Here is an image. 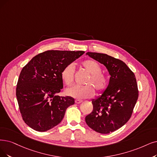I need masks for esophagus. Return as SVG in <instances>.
Wrapping results in <instances>:
<instances>
[{"mask_svg": "<svg viewBox=\"0 0 157 157\" xmlns=\"http://www.w3.org/2000/svg\"><path fill=\"white\" fill-rule=\"evenodd\" d=\"M75 103L76 104H80V103H81L82 102V100H78V99H77V100H75Z\"/></svg>", "mask_w": 157, "mask_h": 157, "instance_id": "34e87169", "label": "esophagus"}]
</instances>
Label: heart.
<instances>
[{
    "label": "heart",
    "mask_w": 157,
    "mask_h": 157,
    "mask_svg": "<svg viewBox=\"0 0 157 157\" xmlns=\"http://www.w3.org/2000/svg\"><path fill=\"white\" fill-rule=\"evenodd\" d=\"M81 66L89 74L86 80L84 86H74L67 90L69 96L76 98H91L95 95V88L98 93H103L107 88L108 79L105 75L101 72L102 67L98 62L93 59L85 60L81 62ZM75 67L73 64H68L64 67L60 73L63 83L67 86L73 85L74 82Z\"/></svg>",
    "instance_id": "b5f03b06"
}]
</instances>
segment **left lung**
Segmentation results:
<instances>
[{
  "instance_id": "obj_1",
  "label": "left lung",
  "mask_w": 157,
  "mask_h": 157,
  "mask_svg": "<svg viewBox=\"0 0 157 157\" xmlns=\"http://www.w3.org/2000/svg\"><path fill=\"white\" fill-rule=\"evenodd\" d=\"M86 55L104 64L111 75L108 87L101 96L92 100L93 109L85 118L90 128L108 134L123 126L132 115L139 97L136 80L123 61L104 53Z\"/></svg>"
}]
</instances>
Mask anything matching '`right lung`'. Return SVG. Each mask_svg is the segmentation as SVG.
<instances>
[{
    "label": "right lung",
    "instance_id": "add662e5",
    "mask_svg": "<svg viewBox=\"0 0 157 157\" xmlns=\"http://www.w3.org/2000/svg\"><path fill=\"white\" fill-rule=\"evenodd\" d=\"M84 53L48 50L35 56L22 68L16 96L23 121L31 128L43 132L54 128L63 119L66 109L74 104L73 97L58 95L63 88L60 73Z\"/></svg>",
    "mask_w": 157,
    "mask_h": 157
}]
</instances>
